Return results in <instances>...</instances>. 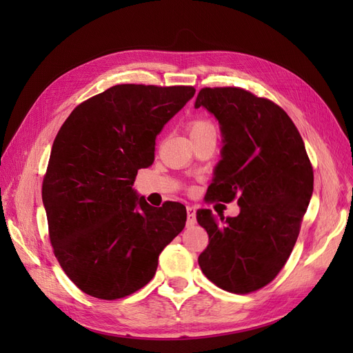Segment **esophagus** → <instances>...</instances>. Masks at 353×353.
<instances>
[{
	"label": "esophagus",
	"instance_id": "1",
	"mask_svg": "<svg viewBox=\"0 0 353 353\" xmlns=\"http://www.w3.org/2000/svg\"><path fill=\"white\" fill-rule=\"evenodd\" d=\"M196 223V209L187 206V227H193Z\"/></svg>",
	"mask_w": 353,
	"mask_h": 353
}]
</instances>
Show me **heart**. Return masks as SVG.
I'll return each instance as SVG.
<instances>
[{
	"mask_svg": "<svg viewBox=\"0 0 353 353\" xmlns=\"http://www.w3.org/2000/svg\"><path fill=\"white\" fill-rule=\"evenodd\" d=\"M206 130H215V128H213V125H212L210 122L199 119V121H194L193 123H191V126H190V134H196V132L206 131Z\"/></svg>",
	"mask_w": 353,
	"mask_h": 353,
	"instance_id": "b5f03b06",
	"label": "heart"
}]
</instances>
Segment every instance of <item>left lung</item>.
<instances>
[{
    "label": "left lung",
    "instance_id": "8db88e82",
    "mask_svg": "<svg viewBox=\"0 0 353 353\" xmlns=\"http://www.w3.org/2000/svg\"><path fill=\"white\" fill-rule=\"evenodd\" d=\"M194 108L219 122L221 160L209 200L237 197L236 218L197 212L209 244L199 265L231 293H250L271 283L285 265L314 191V170L301 134L287 113L241 88H203Z\"/></svg>",
    "mask_w": 353,
    "mask_h": 353
}]
</instances>
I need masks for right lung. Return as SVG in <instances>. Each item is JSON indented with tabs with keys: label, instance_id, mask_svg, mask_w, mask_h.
<instances>
[{
	"label": "right lung",
	"instance_id": "obj_1",
	"mask_svg": "<svg viewBox=\"0 0 353 353\" xmlns=\"http://www.w3.org/2000/svg\"><path fill=\"white\" fill-rule=\"evenodd\" d=\"M193 87L123 83L74 109L52 143L42 203L50 241L83 293L114 301L153 279L159 254L184 230L185 206L153 208L132 188L154 162L156 137Z\"/></svg>",
	"mask_w": 353,
	"mask_h": 353
}]
</instances>
